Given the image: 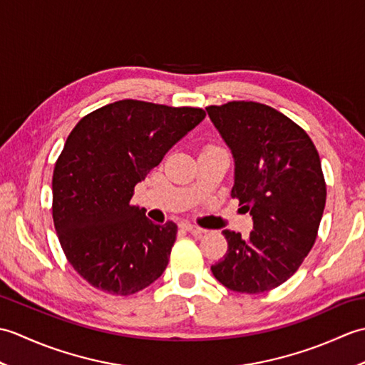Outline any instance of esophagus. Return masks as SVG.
Returning a JSON list of instances; mask_svg holds the SVG:
<instances>
[{"mask_svg": "<svg viewBox=\"0 0 365 365\" xmlns=\"http://www.w3.org/2000/svg\"><path fill=\"white\" fill-rule=\"evenodd\" d=\"M182 226H183L185 230H188L190 234H192V235H200V234H204V232H205V229L199 227V226H196V224H191V222H183Z\"/></svg>", "mask_w": 365, "mask_h": 365, "instance_id": "34e87169", "label": "esophagus"}]
</instances>
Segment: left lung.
Returning <instances> with one entry per match:
<instances>
[{"label": "left lung", "instance_id": "left-lung-1", "mask_svg": "<svg viewBox=\"0 0 365 365\" xmlns=\"http://www.w3.org/2000/svg\"><path fill=\"white\" fill-rule=\"evenodd\" d=\"M207 113L234 157L230 196L254 222L247 238L222 230L227 252L212 273L234 292H268L299 268L315 243L327 202L319 152L304 130L271 106L229 102Z\"/></svg>", "mask_w": 365, "mask_h": 365}]
</instances>
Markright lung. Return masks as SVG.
Segmentation results:
<instances>
[{
    "label": "right lung",
    "instance_id": "right-lung-1",
    "mask_svg": "<svg viewBox=\"0 0 365 365\" xmlns=\"http://www.w3.org/2000/svg\"><path fill=\"white\" fill-rule=\"evenodd\" d=\"M205 118L200 108L119 100L76 123L53 173V221L71 265L96 289L133 294L166 269L177 226L130 205L133 190Z\"/></svg>",
    "mask_w": 365,
    "mask_h": 365
}]
</instances>
